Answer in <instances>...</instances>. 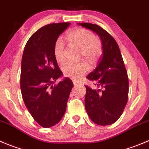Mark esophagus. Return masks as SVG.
I'll list each match as a JSON object with an SVG mask.
<instances>
[{
	"label": "esophagus",
	"mask_w": 149,
	"mask_h": 149,
	"mask_svg": "<svg viewBox=\"0 0 149 149\" xmlns=\"http://www.w3.org/2000/svg\"><path fill=\"white\" fill-rule=\"evenodd\" d=\"M73 84H74V86H77V85H78L79 83H77V81H75V80H73Z\"/></svg>",
	"instance_id": "esophagus-1"
}]
</instances>
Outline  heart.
Returning a JSON list of instances; mask_svg holds the SVG:
<instances>
[{"label": "heart", "instance_id": "heart-1", "mask_svg": "<svg viewBox=\"0 0 149 149\" xmlns=\"http://www.w3.org/2000/svg\"><path fill=\"white\" fill-rule=\"evenodd\" d=\"M66 37L72 46L77 47L80 49L83 56L88 60H95L101 54L102 47L100 41L88 30L74 28L66 33ZM53 54L58 63H63L65 61L64 43L61 38L55 42ZM88 70V65L84 62L77 63H66L62 67L65 77L73 80H79Z\"/></svg>", "mask_w": 149, "mask_h": 149}]
</instances>
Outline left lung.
Segmentation results:
<instances>
[{
  "label": "left lung",
  "instance_id": "8db88e82",
  "mask_svg": "<svg viewBox=\"0 0 149 149\" xmlns=\"http://www.w3.org/2000/svg\"><path fill=\"white\" fill-rule=\"evenodd\" d=\"M77 24L95 32L102 45L98 65L87 76L100 89L86 86L85 107L95 124L110 125L120 118L128 100L129 80L122 56L116 41L105 30L95 24Z\"/></svg>",
  "mask_w": 149,
  "mask_h": 149
}]
</instances>
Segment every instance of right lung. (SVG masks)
<instances>
[{
	"label": "right lung",
	"instance_id": "obj_1",
	"mask_svg": "<svg viewBox=\"0 0 149 149\" xmlns=\"http://www.w3.org/2000/svg\"><path fill=\"white\" fill-rule=\"evenodd\" d=\"M69 22L43 26L28 39L21 63L20 88L22 99L33 119L49 128L64 115L73 83L68 77L53 85L63 73L53 54L55 42Z\"/></svg>",
	"mask_w": 149,
	"mask_h": 149
}]
</instances>
